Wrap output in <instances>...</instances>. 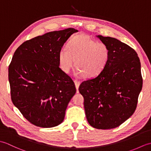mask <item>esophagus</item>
I'll return each mask as SVG.
<instances>
[{
	"label": "esophagus",
	"mask_w": 151,
	"mask_h": 151,
	"mask_svg": "<svg viewBox=\"0 0 151 151\" xmlns=\"http://www.w3.org/2000/svg\"><path fill=\"white\" fill-rule=\"evenodd\" d=\"M74 82H75L76 88V89H77V91H78V88H79V86H80V84H81V82L77 81V80H75V81H74Z\"/></svg>",
	"instance_id": "obj_1"
}]
</instances>
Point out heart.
<instances>
[{"label": "heart", "mask_w": 151, "mask_h": 151, "mask_svg": "<svg viewBox=\"0 0 151 151\" xmlns=\"http://www.w3.org/2000/svg\"><path fill=\"white\" fill-rule=\"evenodd\" d=\"M67 50H60L58 60L60 68L68 73L74 66L75 75L85 78L96 77L105 68L110 58L108 47L102 42H97L84 35H76L69 40Z\"/></svg>", "instance_id": "1"}]
</instances>
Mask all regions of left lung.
<instances>
[{"label":"left lung","instance_id":"8db88e82","mask_svg":"<svg viewBox=\"0 0 151 151\" xmlns=\"http://www.w3.org/2000/svg\"><path fill=\"white\" fill-rule=\"evenodd\" d=\"M97 37L108 47L109 60L98 76L82 82L78 89L89 124L97 129H111L136 110L143 85L141 63L128 45L114 37Z\"/></svg>","mask_w":151,"mask_h":151}]
</instances>
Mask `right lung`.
I'll use <instances>...</instances> for the list:
<instances>
[{
    "mask_svg": "<svg viewBox=\"0 0 151 151\" xmlns=\"http://www.w3.org/2000/svg\"><path fill=\"white\" fill-rule=\"evenodd\" d=\"M69 28L24 41L14 52L8 68L13 104L30 123L50 128L62 123L75 83L60 68L58 54L69 37Z\"/></svg>",
    "mask_w": 151,
    "mask_h": 151,
    "instance_id": "obj_1",
    "label": "right lung"
}]
</instances>
